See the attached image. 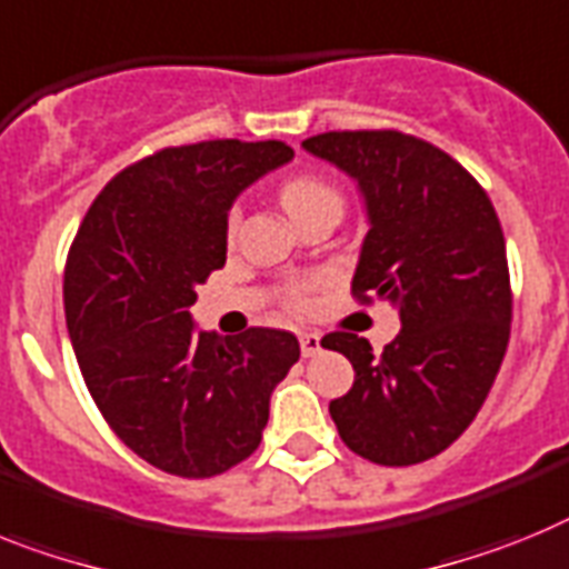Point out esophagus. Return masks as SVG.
I'll return each mask as SVG.
<instances>
[{
	"label": "esophagus",
	"mask_w": 569,
	"mask_h": 569,
	"mask_svg": "<svg viewBox=\"0 0 569 569\" xmlns=\"http://www.w3.org/2000/svg\"><path fill=\"white\" fill-rule=\"evenodd\" d=\"M320 349H323V343H320V335H315V332L300 335V352H303V358H315Z\"/></svg>",
	"instance_id": "1"
}]
</instances>
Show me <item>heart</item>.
I'll return each mask as SVG.
<instances>
[{
	"label": "heart",
	"mask_w": 569,
	"mask_h": 569,
	"mask_svg": "<svg viewBox=\"0 0 569 569\" xmlns=\"http://www.w3.org/2000/svg\"><path fill=\"white\" fill-rule=\"evenodd\" d=\"M280 202H283V209L289 217H298L303 211L315 209V206H340V194L335 189L332 182L320 180L315 174H298L289 177L283 182V189H280ZM237 226V211L229 217V231H234ZM295 306L303 309L306 298L298 291V298H295Z\"/></svg>",
	"instance_id": "heart-1"
}]
</instances>
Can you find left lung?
<instances>
[{
    "mask_svg": "<svg viewBox=\"0 0 569 569\" xmlns=\"http://www.w3.org/2000/svg\"><path fill=\"white\" fill-rule=\"evenodd\" d=\"M303 148L358 186L369 231L352 291L392 303L403 326L380 355L352 332L326 335L355 369L329 415L358 456L421 463L476 421L501 369L512 320L501 223L487 191L418 137L329 131Z\"/></svg>",
    "mask_w": 569,
    "mask_h": 569,
    "instance_id": "left-lung-1",
    "label": "left lung"
}]
</instances>
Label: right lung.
<instances>
[{
    "label": "right lung",
    "instance_id": "add662e5",
    "mask_svg": "<svg viewBox=\"0 0 569 569\" xmlns=\"http://www.w3.org/2000/svg\"><path fill=\"white\" fill-rule=\"evenodd\" d=\"M278 140L162 148L113 177L66 266V323L93 403L151 467L211 478L260 447L271 392L298 363L280 329H197V286L226 263L229 211L291 162Z\"/></svg>",
    "mask_w": 569,
    "mask_h": 569
}]
</instances>
